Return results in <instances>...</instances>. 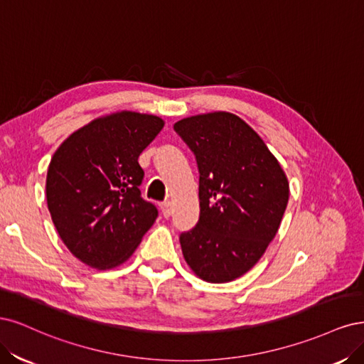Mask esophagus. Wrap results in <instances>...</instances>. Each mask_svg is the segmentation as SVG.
I'll return each mask as SVG.
<instances>
[{"instance_id":"34e87169","label":"esophagus","mask_w":364,"mask_h":364,"mask_svg":"<svg viewBox=\"0 0 364 364\" xmlns=\"http://www.w3.org/2000/svg\"><path fill=\"white\" fill-rule=\"evenodd\" d=\"M160 208H161V213L165 218H169L172 215V204L169 201H165L160 204Z\"/></svg>"}]
</instances>
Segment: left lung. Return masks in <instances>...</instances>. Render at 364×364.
<instances>
[{
	"label": "left lung",
	"mask_w": 364,
	"mask_h": 364,
	"mask_svg": "<svg viewBox=\"0 0 364 364\" xmlns=\"http://www.w3.org/2000/svg\"><path fill=\"white\" fill-rule=\"evenodd\" d=\"M199 171V220L183 232L186 263L207 283L246 274L272 242L289 181L262 137L239 116L213 112L175 122Z\"/></svg>",
	"instance_id": "8db88e82"
}]
</instances>
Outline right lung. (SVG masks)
Listing matches in <instances>:
<instances>
[{"mask_svg": "<svg viewBox=\"0 0 364 364\" xmlns=\"http://www.w3.org/2000/svg\"><path fill=\"white\" fill-rule=\"evenodd\" d=\"M165 125L159 116L116 112L93 119L57 148L46 203L58 236L80 262L105 271L136 251L159 215L140 196L139 156Z\"/></svg>", "mask_w": 364, "mask_h": 364, "instance_id": "1", "label": "right lung"}]
</instances>
